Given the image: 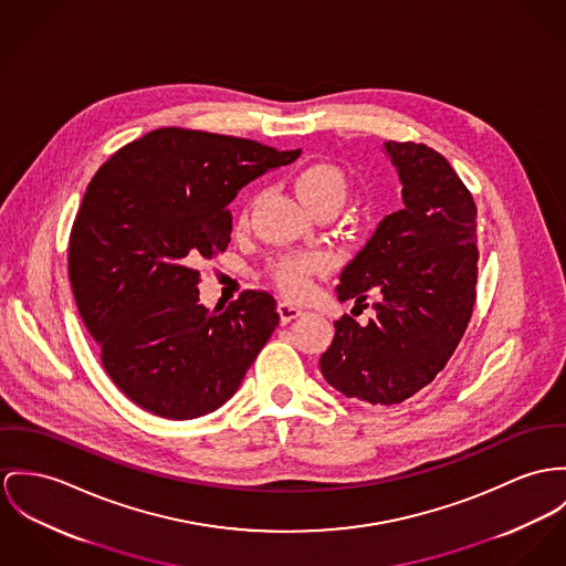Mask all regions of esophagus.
<instances>
[{
  "label": "esophagus",
  "mask_w": 566,
  "mask_h": 566,
  "mask_svg": "<svg viewBox=\"0 0 566 566\" xmlns=\"http://www.w3.org/2000/svg\"><path fill=\"white\" fill-rule=\"evenodd\" d=\"M277 312H280V321H282V325H286V323H291V321H295L297 316H302V314H304V310H302V307L289 304V302H282V304L277 305Z\"/></svg>",
  "instance_id": "esophagus-1"
}]
</instances>
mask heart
I'll return each mask as SVG.
<instances>
[{
  "mask_svg": "<svg viewBox=\"0 0 566 566\" xmlns=\"http://www.w3.org/2000/svg\"><path fill=\"white\" fill-rule=\"evenodd\" d=\"M295 191L307 209L321 202L343 205L347 198V178L332 164H310L295 176ZM245 219V216H243ZM327 269V259L318 252L286 256L275 264L273 273L286 295H304L310 277Z\"/></svg>",
  "mask_w": 566,
  "mask_h": 566,
  "instance_id": "obj_1",
  "label": "heart"
}]
</instances>
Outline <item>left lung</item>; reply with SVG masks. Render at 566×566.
<instances>
[{
    "instance_id": "obj_1",
    "label": "left lung",
    "mask_w": 566,
    "mask_h": 566,
    "mask_svg": "<svg viewBox=\"0 0 566 566\" xmlns=\"http://www.w3.org/2000/svg\"><path fill=\"white\" fill-rule=\"evenodd\" d=\"M402 209L386 216L340 273L338 300L377 316L359 325L345 314L321 355L325 381L347 398L396 405L429 386L459 347L476 304V205L433 148L386 142Z\"/></svg>"
}]
</instances>
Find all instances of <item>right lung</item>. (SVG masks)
<instances>
[{"mask_svg": "<svg viewBox=\"0 0 566 566\" xmlns=\"http://www.w3.org/2000/svg\"><path fill=\"white\" fill-rule=\"evenodd\" d=\"M302 150L166 127L105 161L71 230L69 277L112 381L142 409L191 420L221 407L280 323L264 291L200 304L196 262L230 243L228 205Z\"/></svg>", "mask_w": 566, "mask_h": 566, "instance_id": "obj_1", "label": "right lung"}]
</instances>
